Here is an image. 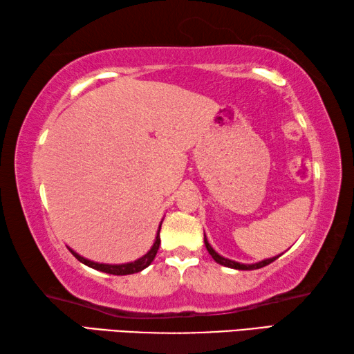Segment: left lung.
<instances>
[{
  "instance_id": "obj_1",
  "label": "left lung",
  "mask_w": 354,
  "mask_h": 354,
  "mask_svg": "<svg viewBox=\"0 0 354 354\" xmlns=\"http://www.w3.org/2000/svg\"><path fill=\"white\" fill-rule=\"evenodd\" d=\"M203 243H205V247H207V250H208V253L209 255L213 257V259L216 263H219V264H222V266H225V268H232V269H238V270H255V269H261V268H264V266H268V264H270V263H274L275 259L280 257H274V258H269V259H263V261H259V263H255V264H241V263H236V261H232V259H228V258H224V257H221L218 252H216L212 245H209V243L207 241V236L203 238Z\"/></svg>"
}]
</instances>
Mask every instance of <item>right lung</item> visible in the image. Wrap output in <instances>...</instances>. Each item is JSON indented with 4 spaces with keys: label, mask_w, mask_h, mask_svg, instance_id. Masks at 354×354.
I'll list each match as a JSON object with an SVG mask.
<instances>
[{
    "label": "right lung",
    "mask_w": 354,
    "mask_h": 354,
    "mask_svg": "<svg viewBox=\"0 0 354 354\" xmlns=\"http://www.w3.org/2000/svg\"><path fill=\"white\" fill-rule=\"evenodd\" d=\"M160 228H161V224L158 225L157 236H155V243L151 247V250H149L145 257H141V258L136 259V261H132V263H126V264H101V263L90 261V259L80 257L79 253H76V252L71 250V249H68V250H70L73 255L79 259L80 263H84L85 266H88V268H93V269H96V270L105 272V274H111V275L136 274V272H141L142 269H146L147 266L153 261L155 255H157L158 247H160Z\"/></svg>",
    "instance_id": "right-lung-1"
}]
</instances>
